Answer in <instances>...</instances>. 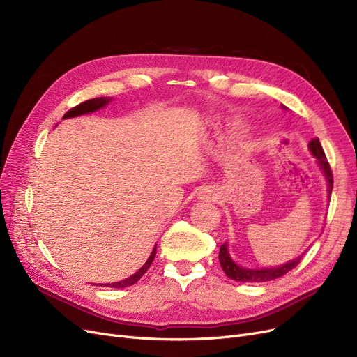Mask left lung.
Returning <instances> with one entry per match:
<instances>
[{"instance_id": "8db88e82", "label": "left lung", "mask_w": 357, "mask_h": 357, "mask_svg": "<svg viewBox=\"0 0 357 357\" xmlns=\"http://www.w3.org/2000/svg\"><path fill=\"white\" fill-rule=\"evenodd\" d=\"M308 147L311 150V153L314 155V158L318 160V165L321 166V171L326 175L327 183H328V197L331 195V190H333V172H331V167L328 165V160L326 158L324 150L321 147V143L318 139H312L308 143ZM304 253L301 256H298L296 259L288 261L285 265H280L276 268H265V269H248V268H241L238 265H236L233 259L229 255V249L227 245H222L220 248V265L222 268V271L226 272V275L237 282H268V280L276 279L284 276L285 273H288L291 269H294L299 261H301Z\"/></svg>"}]
</instances>
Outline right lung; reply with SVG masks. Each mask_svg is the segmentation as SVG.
Wrapping results in <instances>:
<instances>
[{
  "instance_id": "right-lung-1",
  "label": "right lung",
  "mask_w": 357,
  "mask_h": 357,
  "mask_svg": "<svg viewBox=\"0 0 357 357\" xmlns=\"http://www.w3.org/2000/svg\"><path fill=\"white\" fill-rule=\"evenodd\" d=\"M111 101V98H105V97H100V98H92V100H88V101H84L81 102L79 105L70 108L66 114L63 116V119H69V117H77V116H82V114H88V112H92V111H97L100 108H102L104 105H107L108 102ZM156 256V246L155 249L152 250V255H150V257L146 260V264L135 273L131 275L130 278L124 279V280H120V282H114V284H108L107 287H112V288H126V287H130L136 284L137 280L147 272V269L150 268V265H152V261Z\"/></svg>"
}]
</instances>
